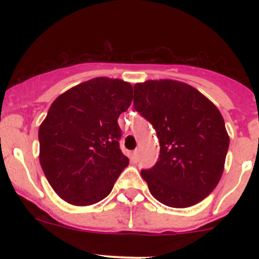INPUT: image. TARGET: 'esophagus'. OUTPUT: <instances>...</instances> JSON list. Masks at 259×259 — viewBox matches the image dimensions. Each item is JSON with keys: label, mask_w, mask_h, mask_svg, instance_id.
I'll list each match as a JSON object with an SVG mask.
<instances>
[{"label": "esophagus", "mask_w": 259, "mask_h": 259, "mask_svg": "<svg viewBox=\"0 0 259 259\" xmlns=\"http://www.w3.org/2000/svg\"><path fill=\"white\" fill-rule=\"evenodd\" d=\"M138 160H139V151L134 150L132 154V161L133 163H137Z\"/></svg>", "instance_id": "esophagus-1"}]
</instances>
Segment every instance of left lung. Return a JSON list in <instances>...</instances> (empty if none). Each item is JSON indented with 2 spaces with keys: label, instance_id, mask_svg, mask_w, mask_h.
Returning <instances> with one entry per match:
<instances>
[{
  "label": "left lung",
  "instance_id": "1",
  "mask_svg": "<svg viewBox=\"0 0 259 259\" xmlns=\"http://www.w3.org/2000/svg\"><path fill=\"white\" fill-rule=\"evenodd\" d=\"M134 108L160 143L159 160L142 170L151 195L173 208L202 202L222 178L229 146L218 108L193 86L168 79L135 83Z\"/></svg>",
  "mask_w": 259,
  "mask_h": 259
}]
</instances>
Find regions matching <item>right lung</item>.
Instances as JSON below:
<instances>
[{
    "mask_svg": "<svg viewBox=\"0 0 259 259\" xmlns=\"http://www.w3.org/2000/svg\"><path fill=\"white\" fill-rule=\"evenodd\" d=\"M133 100L126 81L95 77L69 89L38 129L40 164L52 189L72 205L95 204L110 194L129 159L119 146V115Z\"/></svg>",
    "mask_w": 259,
    "mask_h": 259,
    "instance_id": "1",
    "label": "right lung"
}]
</instances>
